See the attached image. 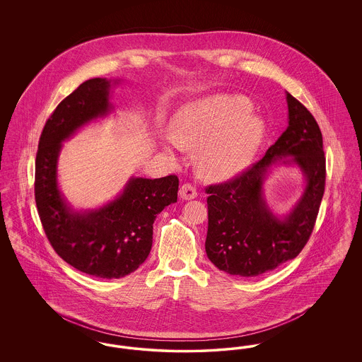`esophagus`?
Instances as JSON below:
<instances>
[{"instance_id": "esophagus-1", "label": "esophagus", "mask_w": 362, "mask_h": 362, "mask_svg": "<svg viewBox=\"0 0 362 362\" xmlns=\"http://www.w3.org/2000/svg\"><path fill=\"white\" fill-rule=\"evenodd\" d=\"M179 195H180V198H182V199L189 201V199H194V198H197L198 192H197V189H195L192 185H189V183H185V185L180 187V189H179Z\"/></svg>"}]
</instances>
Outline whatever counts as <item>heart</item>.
<instances>
[{
    "label": "heart",
    "mask_w": 362,
    "mask_h": 362,
    "mask_svg": "<svg viewBox=\"0 0 362 362\" xmlns=\"http://www.w3.org/2000/svg\"><path fill=\"white\" fill-rule=\"evenodd\" d=\"M263 136L264 121L245 96L217 93L176 111L168 145L198 149V171L206 179L221 180L248 167Z\"/></svg>",
    "instance_id": "obj_1"
}]
</instances>
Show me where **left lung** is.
<instances>
[{
    "label": "left lung",
    "instance_id": "obj_1",
    "mask_svg": "<svg viewBox=\"0 0 362 362\" xmlns=\"http://www.w3.org/2000/svg\"><path fill=\"white\" fill-rule=\"evenodd\" d=\"M286 102L289 124L263 158L206 189L207 258L230 276H258L296 258L315 226L326 185L323 137L312 114L289 92ZM274 165H296L306 177L303 195L284 218L271 211L262 194Z\"/></svg>",
    "mask_w": 362,
    "mask_h": 362
}]
</instances>
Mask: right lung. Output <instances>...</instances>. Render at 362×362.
Returning <instances> with one entry per match:
<instances>
[{
    "mask_svg": "<svg viewBox=\"0 0 362 362\" xmlns=\"http://www.w3.org/2000/svg\"><path fill=\"white\" fill-rule=\"evenodd\" d=\"M119 80L90 78L57 105L39 139L35 161V201L55 252L74 269L99 278H122L148 258L153 223L177 199L179 179L132 176L121 194L104 206L74 210L58 187L62 142L78 129L112 111L111 86Z\"/></svg>",
    "mask_w": 362,
    "mask_h": 362,
    "instance_id": "add662e5",
    "label": "right lung"
}]
</instances>
